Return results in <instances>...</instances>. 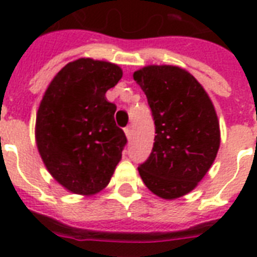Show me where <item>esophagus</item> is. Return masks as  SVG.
Instances as JSON below:
<instances>
[{"instance_id": "esophagus-1", "label": "esophagus", "mask_w": 257, "mask_h": 257, "mask_svg": "<svg viewBox=\"0 0 257 257\" xmlns=\"http://www.w3.org/2000/svg\"><path fill=\"white\" fill-rule=\"evenodd\" d=\"M125 135H126V137L128 139H131L132 137V133H133V129H132V125H129V126H126V128L124 129Z\"/></svg>"}]
</instances>
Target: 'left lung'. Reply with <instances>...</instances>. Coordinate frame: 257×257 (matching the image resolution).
<instances>
[{
	"instance_id": "left-lung-1",
	"label": "left lung",
	"mask_w": 257,
	"mask_h": 257,
	"mask_svg": "<svg viewBox=\"0 0 257 257\" xmlns=\"http://www.w3.org/2000/svg\"><path fill=\"white\" fill-rule=\"evenodd\" d=\"M144 90L156 125L151 156L139 173L153 195L164 200L195 189L220 148V125L211 97L188 70L148 65L133 73Z\"/></svg>"
}]
</instances>
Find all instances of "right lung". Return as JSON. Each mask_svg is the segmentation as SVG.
Segmentation results:
<instances>
[{"instance_id": "obj_1", "label": "right lung", "mask_w": 257, "mask_h": 257, "mask_svg": "<svg viewBox=\"0 0 257 257\" xmlns=\"http://www.w3.org/2000/svg\"><path fill=\"white\" fill-rule=\"evenodd\" d=\"M122 77L116 64L78 58L46 88L36 116V144L52 177L66 191L89 197L112 179L126 144L114 122L106 90Z\"/></svg>"}]
</instances>
